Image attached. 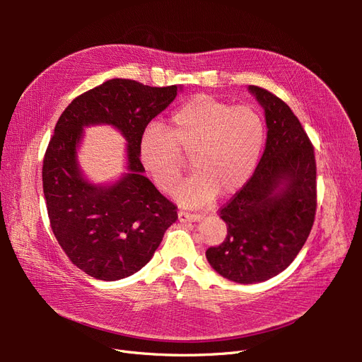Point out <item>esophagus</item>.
<instances>
[{
	"mask_svg": "<svg viewBox=\"0 0 362 362\" xmlns=\"http://www.w3.org/2000/svg\"><path fill=\"white\" fill-rule=\"evenodd\" d=\"M178 218H180V222H198V221H201L202 216L199 213H190V211L181 210L178 213Z\"/></svg>",
	"mask_w": 362,
	"mask_h": 362,
	"instance_id": "obj_1",
	"label": "esophagus"
}]
</instances>
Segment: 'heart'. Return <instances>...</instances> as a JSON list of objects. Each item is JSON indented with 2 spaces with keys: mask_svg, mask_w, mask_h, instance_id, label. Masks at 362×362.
<instances>
[{
  "mask_svg": "<svg viewBox=\"0 0 362 362\" xmlns=\"http://www.w3.org/2000/svg\"><path fill=\"white\" fill-rule=\"evenodd\" d=\"M264 145V125L246 105L233 107L198 95L170 116L166 127L151 125L140 137L139 160L157 187L169 193L182 178L185 157L194 173L175 192L184 205L229 196L249 181Z\"/></svg>",
  "mask_w": 362,
  "mask_h": 362,
  "instance_id": "heart-1",
  "label": "heart"
}]
</instances>
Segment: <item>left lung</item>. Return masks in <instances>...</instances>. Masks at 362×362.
<instances>
[{"label": "left lung", "mask_w": 362, "mask_h": 362, "mask_svg": "<svg viewBox=\"0 0 362 362\" xmlns=\"http://www.w3.org/2000/svg\"><path fill=\"white\" fill-rule=\"evenodd\" d=\"M249 92L264 108L267 141L254 175L218 214L228 234L205 255L223 278L267 281L286 270L308 238L315 217V157L299 119L281 98L258 86Z\"/></svg>", "instance_id": "obj_1"}]
</instances>
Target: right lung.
<instances>
[{"label":"right lung","instance_id":"1","mask_svg":"<svg viewBox=\"0 0 362 362\" xmlns=\"http://www.w3.org/2000/svg\"><path fill=\"white\" fill-rule=\"evenodd\" d=\"M178 90L108 80L76 96L54 128L42 168L51 229L72 264L95 279L117 281L139 272L178 218L177 206L145 177L139 160L145 128ZM98 123L113 124L127 139L129 173L112 186L87 182L76 160L82 128Z\"/></svg>","mask_w":362,"mask_h":362}]
</instances>
